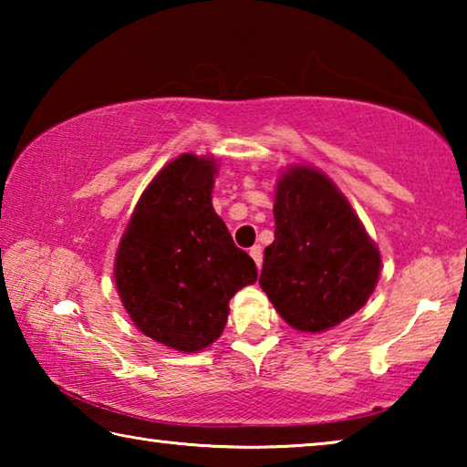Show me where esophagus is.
I'll return each instance as SVG.
<instances>
[{"label": "esophagus", "mask_w": 467, "mask_h": 467, "mask_svg": "<svg viewBox=\"0 0 467 467\" xmlns=\"http://www.w3.org/2000/svg\"><path fill=\"white\" fill-rule=\"evenodd\" d=\"M249 255L253 257V262H255L257 267H262V264H264V251H262V247H259V244H255V247H251Z\"/></svg>", "instance_id": "34e87169"}]
</instances>
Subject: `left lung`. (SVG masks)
I'll use <instances>...</instances> for the list:
<instances>
[{"label": "left lung", "mask_w": 467, "mask_h": 467, "mask_svg": "<svg viewBox=\"0 0 467 467\" xmlns=\"http://www.w3.org/2000/svg\"><path fill=\"white\" fill-rule=\"evenodd\" d=\"M274 220L259 286L290 327L321 334L367 305L381 274V253L326 172L311 164L282 171Z\"/></svg>", "instance_id": "left-lung-1"}]
</instances>
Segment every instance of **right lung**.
<instances>
[{
    "instance_id": "right-lung-1",
    "label": "right lung",
    "mask_w": 467,
    "mask_h": 467,
    "mask_svg": "<svg viewBox=\"0 0 467 467\" xmlns=\"http://www.w3.org/2000/svg\"><path fill=\"white\" fill-rule=\"evenodd\" d=\"M214 156L181 154L156 172L115 255V286L141 334L192 354L223 336L228 303L255 284V262L212 205Z\"/></svg>"
}]
</instances>
